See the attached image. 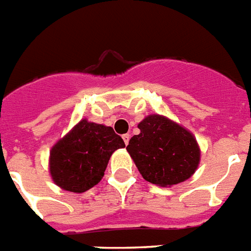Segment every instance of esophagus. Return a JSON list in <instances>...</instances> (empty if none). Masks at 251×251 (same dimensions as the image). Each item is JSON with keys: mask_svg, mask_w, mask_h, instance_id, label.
I'll use <instances>...</instances> for the list:
<instances>
[{"mask_svg": "<svg viewBox=\"0 0 251 251\" xmlns=\"http://www.w3.org/2000/svg\"><path fill=\"white\" fill-rule=\"evenodd\" d=\"M122 139H124L125 144L127 145L129 144V140H130V134H124V135H122Z\"/></svg>", "mask_w": 251, "mask_h": 251, "instance_id": "esophagus-1", "label": "esophagus"}]
</instances>
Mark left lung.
I'll return each instance as SVG.
<instances>
[{
  "mask_svg": "<svg viewBox=\"0 0 251 251\" xmlns=\"http://www.w3.org/2000/svg\"><path fill=\"white\" fill-rule=\"evenodd\" d=\"M139 135L126 147L139 172L158 186H172L191 177L201 149L189 130L161 115H149L138 125Z\"/></svg>",
  "mask_w": 251,
  "mask_h": 251,
  "instance_id": "left-lung-1",
  "label": "left lung"
}]
</instances>
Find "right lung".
Masks as SVG:
<instances>
[{"mask_svg":"<svg viewBox=\"0 0 251 251\" xmlns=\"http://www.w3.org/2000/svg\"><path fill=\"white\" fill-rule=\"evenodd\" d=\"M124 147L112 127L81 120L50 149L52 180L67 191L89 190L102 180L113 151Z\"/></svg>","mask_w":251,"mask_h":251,"instance_id":"right-lung-1","label":"right lung"}]
</instances>
